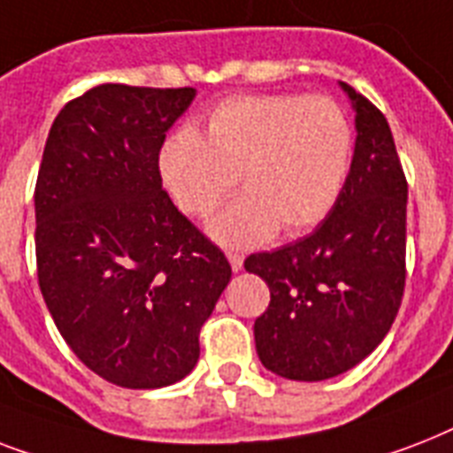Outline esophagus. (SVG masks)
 I'll list each match as a JSON object with an SVG mask.
<instances>
[{"label":"esophagus","instance_id":"obj_1","mask_svg":"<svg viewBox=\"0 0 453 453\" xmlns=\"http://www.w3.org/2000/svg\"><path fill=\"white\" fill-rule=\"evenodd\" d=\"M227 261H230L234 273H240V270L244 268V256L237 254V251H227Z\"/></svg>","mask_w":453,"mask_h":453}]
</instances>
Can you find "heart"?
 Listing matches in <instances>:
<instances>
[{
	"label": "heart",
	"instance_id": "heart-1",
	"mask_svg": "<svg viewBox=\"0 0 453 453\" xmlns=\"http://www.w3.org/2000/svg\"><path fill=\"white\" fill-rule=\"evenodd\" d=\"M352 129L343 110L322 96H242L220 103L204 136L173 131L159 150L171 199L188 216H204L242 188L209 220L230 247H251L280 230L298 234L334 209L350 173Z\"/></svg>",
	"mask_w": 453,
	"mask_h": 453
}]
</instances>
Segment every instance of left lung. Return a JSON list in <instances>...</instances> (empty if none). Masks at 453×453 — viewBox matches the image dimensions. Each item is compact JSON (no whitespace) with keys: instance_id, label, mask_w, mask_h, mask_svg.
Here are the masks:
<instances>
[{"instance_id":"1","label":"left lung","mask_w":453,"mask_h":453,"mask_svg":"<svg viewBox=\"0 0 453 453\" xmlns=\"http://www.w3.org/2000/svg\"><path fill=\"white\" fill-rule=\"evenodd\" d=\"M355 110V155L341 197L303 240L244 261L270 287L254 324L268 372L324 380L359 365L386 338L404 294L407 178L373 103L341 81Z\"/></svg>"}]
</instances>
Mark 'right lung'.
Here are the masks:
<instances>
[{"label":"right lung","instance_id":"add662e5","mask_svg":"<svg viewBox=\"0 0 453 453\" xmlns=\"http://www.w3.org/2000/svg\"><path fill=\"white\" fill-rule=\"evenodd\" d=\"M195 94L101 84L67 103L46 138L35 188L39 289L70 350L115 386L185 379L233 277L162 188L159 150Z\"/></svg>","mask_w":453,"mask_h":453}]
</instances>
